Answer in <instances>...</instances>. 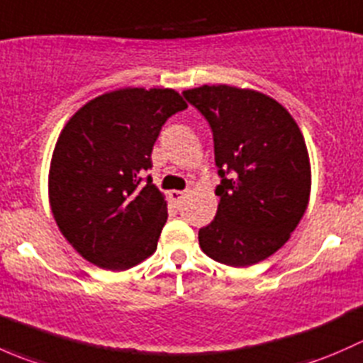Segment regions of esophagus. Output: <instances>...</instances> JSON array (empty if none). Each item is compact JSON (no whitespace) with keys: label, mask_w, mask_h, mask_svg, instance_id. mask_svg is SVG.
<instances>
[{"label":"esophagus","mask_w":363,"mask_h":363,"mask_svg":"<svg viewBox=\"0 0 363 363\" xmlns=\"http://www.w3.org/2000/svg\"><path fill=\"white\" fill-rule=\"evenodd\" d=\"M186 193H188V191H179V189H172V191L168 193V196H170V200H172V202L179 203V202H181L182 199H184V196H186Z\"/></svg>","instance_id":"obj_1"}]
</instances>
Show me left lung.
<instances>
[{"mask_svg":"<svg viewBox=\"0 0 363 363\" xmlns=\"http://www.w3.org/2000/svg\"><path fill=\"white\" fill-rule=\"evenodd\" d=\"M208 121L221 184L214 221L199 232L208 258L251 267L279 251L306 212L311 161L291 113L255 89L216 84L186 89Z\"/></svg>","mask_w":363,"mask_h":363,"instance_id":"left-lung-1","label":"left lung"}]
</instances>
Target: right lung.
<instances>
[{"label":"right lung","mask_w":363,"mask_h":363,"mask_svg":"<svg viewBox=\"0 0 363 363\" xmlns=\"http://www.w3.org/2000/svg\"><path fill=\"white\" fill-rule=\"evenodd\" d=\"M188 107L168 87H121L87 101L57 137L49 168V203L57 228L84 259L128 270L158 247L164 195L142 172L161 126Z\"/></svg>","instance_id":"add662e5"}]
</instances>
